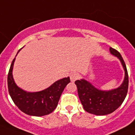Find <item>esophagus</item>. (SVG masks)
<instances>
[{"mask_svg": "<svg viewBox=\"0 0 135 135\" xmlns=\"http://www.w3.org/2000/svg\"><path fill=\"white\" fill-rule=\"evenodd\" d=\"M79 77V74L78 73H73L70 75V78H71V81L72 83L75 82Z\"/></svg>", "mask_w": 135, "mask_h": 135, "instance_id": "esophagus-1", "label": "esophagus"}]
</instances>
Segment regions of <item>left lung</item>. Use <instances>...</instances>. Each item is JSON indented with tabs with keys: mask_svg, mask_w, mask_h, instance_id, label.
I'll return each instance as SVG.
<instances>
[{
	"mask_svg": "<svg viewBox=\"0 0 135 135\" xmlns=\"http://www.w3.org/2000/svg\"><path fill=\"white\" fill-rule=\"evenodd\" d=\"M110 53L119 59L121 63L125 77L122 84L117 88L102 90L92 85L84 78L77 80L75 84L83 109L90 113L97 115H104L115 111L123 102L128 90V74L123 57L116 50L110 47Z\"/></svg>",
	"mask_w": 135,
	"mask_h": 135,
	"instance_id": "left-lung-1",
	"label": "left lung"
}]
</instances>
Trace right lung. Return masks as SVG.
<instances>
[{"instance_id":"obj_1","label":"right lung","mask_w":135,"mask_h":135,"mask_svg":"<svg viewBox=\"0 0 135 135\" xmlns=\"http://www.w3.org/2000/svg\"><path fill=\"white\" fill-rule=\"evenodd\" d=\"M20 50L21 49L17 55ZM15 61V58L12 62L7 76L8 91L14 103L27 115L43 116L52 113L56 109L63 90L70 83L69 77L57 80L47 88L41 91L26 92L18 87L14 80L12 70Z\"/></svg>"}]
</instances>
